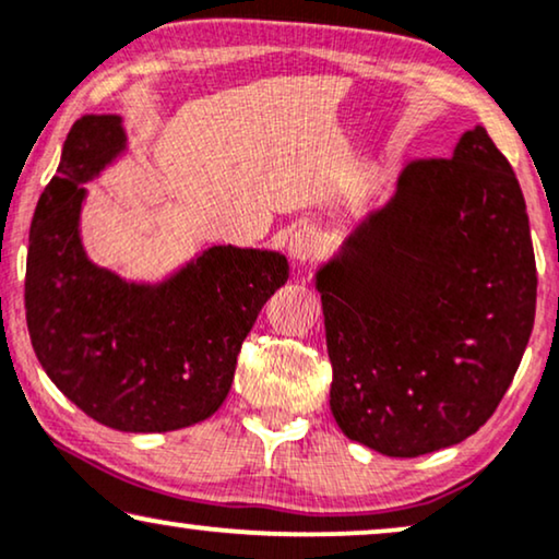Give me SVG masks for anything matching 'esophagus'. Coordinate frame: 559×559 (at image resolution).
Returning a JSON list of instances; mask_svg holds the SVG:
<instances>
[{
	"label": "esophagus",
	"mask_w": 559,
	"mask_h": 559,
	"mask_svg": "<svg viewBox=\"0 0 559 559\" xmlns=\"http://www.w3.org/2000/svg\"><path fill=\"white\" fill-rule=\"evenodd\" d=\"M289 257L295 259V262H312V259H318L323 254L325 243H323V236L316 226H302L297 228V231L289 236Z\"/></svg>",
	"instance_id": "34e87169"
}]
</instances>
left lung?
I'll use <instances>...</instances> for the list:
<instances>
[{"instance_id": "left-lung-1", "label": "left lung", "mask_w": 559, "mask_h": 559, "mask_svg": "<svg viewBox=\"0 0 559 559\" xmlns=\"http://www.w3.org/2000/svg\"><path fill=\"white\" fill-rule=\"evenodd\" d=\"M331 409L350 440L392 457L478 430L514 379L534 325L530 216L484 127L450 159H415L396 193L316 274Z\"/></svg>"}]
</instances>
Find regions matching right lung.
I'll list each match as a JSON object with an SVG mask.
<instances>
[{
  "instance_id": "right-lung-1",
  "label": "right lung",
  "mask_w": 559,
  "mask_h": 559,
  "mask_svg": "<svg viewBox=\"0 0 559 559\" xmlns=\"http://www.w3.org/2000/svg\"><path fill=\"white\" fill-rule=\"evenodd\" d=\"M114 114L71 127L29 226L25 312L37 361L96 423L167 432L211 417L264 302L287 282L277 251L211 247L159 285L88 262L79 221L86 182L124 150Z\"/></svg>"
}]
</instances>
